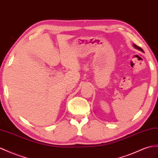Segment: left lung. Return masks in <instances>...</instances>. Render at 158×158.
Segmentation results:
<instances>
[{"label": "left lung", "mask_w": 158, "mask_h": 158, "mask_svg": "<svg viewBox=\"0 0 158 158\" xmlns=\"http://www.w3.org/2000/svg\"><path fill=\"white\" fill-rule=\"evenodd\" d=\"M133 47H134L135 48H136V49H138V50H139V51H141V52H144V51H143V50L142 49V48H141V47H138V46H137L136 45V44H133Z\"/></svg>", "instance_id": "8db88e82"}]
</instances>
